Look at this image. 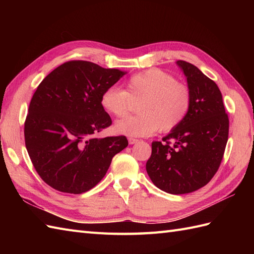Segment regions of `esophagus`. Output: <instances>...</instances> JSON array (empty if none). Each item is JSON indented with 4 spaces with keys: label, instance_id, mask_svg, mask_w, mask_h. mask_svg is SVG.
<instances>
[{
    "label": "esophagus",
    "instance_id": "esophagus-1",
    "mask_svg": "<svg viewBox=\"0 0 254 254\" xmlns=\"http://www.w3.org/2000/svg\"><path fill=\"white\" fill-rule=\"evenodd\" d=\"M137 142H138V139H136V138H133V137L128 138V144H130V145H133V144H135Z\"/></svg>",
    "mask_w": 254,
    "mask_h": 254
}]
</instances>
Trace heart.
<instances>
[{
    "mask_svg": "<svg viewBox=\"0 0 254 254\" xmlns=\"http://www.w3.org/2000/svg\"><path fill=\"white\" fill-rule=\"evenodd\" d=\"M128 98H141L138 115L126 117L115 124L122 135L148 136L159 130H174L185 120L191 105V93L185 84L159 68H148L127 79V89L107 87L100 96V105L109 115L122 117L127 113Z\"/></svg>",
    "mask_w": 254,
    "mask_h": 254,
    "instance_id": "b5f03b06",
    "label": "heart"
}]
</instances>
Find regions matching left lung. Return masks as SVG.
<instances>
[{
	"label": "left lung",
	"mask_w": 254,
	"mask_h": 254,
	"mask_svg": "<svg viewBox=\"0 0 254 254\" xmlns=\"http://www.w3.org/2000/svg\"><path fill=\"white\" fill-rule=\"evenodd\" d=\"M191 93V105L179 126L152 143L146 171L154 185L170 194L206 186L222 163L229 120L218 86L193 64L177 61Z\"/></svg>",
	"instance_id": "1"
}]
</instances>
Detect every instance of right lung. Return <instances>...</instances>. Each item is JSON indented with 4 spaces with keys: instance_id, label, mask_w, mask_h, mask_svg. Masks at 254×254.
<instances>
[{
    "instance_id": "add662e5",
    "label": "right lung",
    "mask_w": 254,
    "mask_h": 254,
    "mask_svg": "<svg viewBox=\"0 0 254 254\" xmlns=\"http://www.w3.org/2000/svg\"><path fill=\"white\" fill-rule=\"evenodd\" d=\"M127 72L87 61H69L47 75L30 100L25 144L47 185L80 194L105 177L113 156L127 146L126 136L98 138L111 126L100 96Z\"/></svg>"
}]
</instances>
